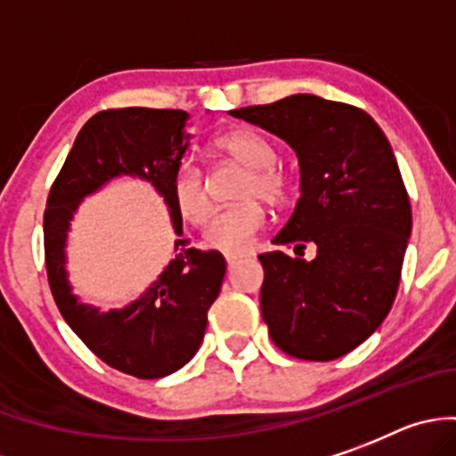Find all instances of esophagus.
I'll return each instance as SVG.
<instances>
[{
    "instance_id": "esophagus-1",
    "label": "esophagus",
    "mask_w": 456,
    "mask_h": 456,
    "mask_svg": "<svg viewBox=\"0 0 456 456\" xmlns=\"http://www.w3.org/2000/svg\"><path fill=\"white\" fill-rule=\"evenodd\" d=\"M224 258H227V264H229V265H233V264H236V261H240V258H243V254L229 252V254H224Z\"/></svg>"
}]
</instances>
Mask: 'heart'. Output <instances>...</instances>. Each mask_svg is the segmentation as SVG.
<instances>
[{
	"label": "heart",
	"mask_w": 456,
	"mask_h": 456,
	"mask_svg": "<svg viewBox=\"0 0 456 456\" xmlns=\"http://www.w3.org/2000/svg\"><path fill=\"white\" fill-rule=\"evenodd\" d=\"M216 150L238 166L248 167V177L240 183L238 198L243 202L223 208L204 229V243L220 252H243L256 240L265 224V211L256 198L273 207L290 200V179L277 166L279 151L274 142L252 126H238L220 134L213 141ZM172 200L191 224H204L213 213L211 191L207 175L192 161H182L172 175Z\"/></svg>",
	"instance_id": "obj_1"
}]
</instances>
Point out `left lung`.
I'll use <instances>...</instances> for the list:
<instances>
[{
    "mask_svg": "<svg viewBox=\"0 0 456 456\" xmlns=\"http://www.w3.org/2000/svg\"><path fill=\"white\" fill-rule=\"evenodd\" d=\"M229 113L284 138L302 172V195L273 240L281 249L258 256L270 338L295 359H338L384 322L400 286L411 204L391 145L366 110L315 95ZM309 242L316 256L305 262Z\"/></svg>",
    "mask_w": 456,
    "mask_h": 456,
    "instance_id": "obj_1",
    "label": "left lung"
}]
</instances>
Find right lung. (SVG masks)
I'll use <instances>...</instances> for the list:
<instances>
[{"instance_id":"right-lung-1","label":"right lung","mask_w":456,"mask_h":456,"mask_svg":"<svg viewBox=\"0 0 456 456\" xmlns=\"http://www.w3.org/2000/svg\"><path fill=\"white\" fill-rule=\"evenodd\" d=\"M192 122L179 109H106L79 131L45 207V268L61 315L106 366L138 379H159L186 366L207 330V314L224 279L218 249L186 248L177 238L170 265L151 289L122 311L100 314L77 302L65 279V232L77 204L118 175H136L166 198L182 236V213L172 200V175L182 163Z\"/></svg>"}]
</instances>
